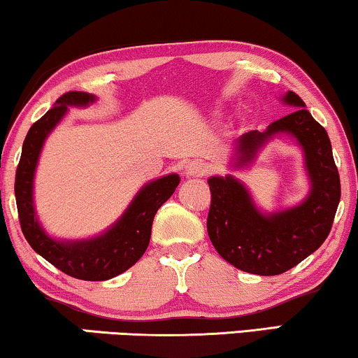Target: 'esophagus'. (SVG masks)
Segmentation results:
<instances>
[{"label":"esophagus","instance_id":"obj_1","mask_svg":"<svg viewBox=\"0 0 358 358\" xmlns=\"http://www.w3.org/2000/svg\"><path fill=\"white\" fill-rule=\"evenodd\" d=\"M185 173L189 176H197V178H200V176H205L208 173V164L202 159H192L185 166Z\"/></svg>","mask_w":358,"mask_h":358}]
</instances>
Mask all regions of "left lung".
<instances>
[{"label":"left lung","instance_id":"obj_1","mask_svg":"<svg viewBox=\"0 0 358 358\" xmlns=\"http://www.w3.org/2000/svg\"><path fill=\"white\" fill-rule=\"evenodd\" d=\"M283 101L296 110L272 122L262 134L252 130L243 135L236 145V166L252 161L257 150L275 134L293 135L305 151L311 180V192L305 202L266 217L233 176L208 179L210 241L224 261L257 275H278L315 252L331 231L341 200L339 171L324 127L313 119L295 92L288 91Z\"/></svg>","mask_w":358,"mask_h":358}]
</instances>
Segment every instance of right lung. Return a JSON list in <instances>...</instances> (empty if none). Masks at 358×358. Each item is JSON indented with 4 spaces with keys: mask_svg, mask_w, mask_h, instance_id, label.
Listing matches in <instances>:
<instances>
[{
    "mask_svg": "<svg viewBox=\"0 0 358 358\" xmlns=\"http://www.w3.org/2000/svg\"><path fill=\"white\" fill-rule=\"evenodd\" d=\"M96 97L87 92H65L58 97L55 106L29 129L16 169L14 194L22 234L34 251L66 275L101 282L125 272L143 256L150 244L155 215L174 194L180 179L178 174H169L146 184L119 222L101 236L86 241H55L47 236L37 222L32 203L34 171L38 155L47 135L62 120L68 106H87Z\"/></svg>",
    "mask_w": 358,
    "mask_h": 358,
    "instance_id": "right-lung-1",
    "label": "right lung"
}]
</instances>
